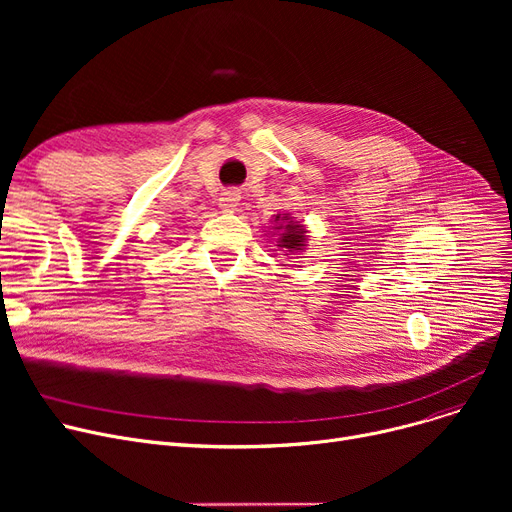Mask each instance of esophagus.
Instances as JSON below:
<instances>
[{"mask_svg":"<svg viewBox=\"0 0 512 512\" xmlns=\"http://www.w3.org/2000/svg\"><path fill=\"white\" fill-rule=\"evenodd\" d=\"M238 201H240V193L236 191V188H230V191H224V193L220 195V207H222L224 211H234L236 205H238Z\"/></svg>","mask_w":512,"mask_h":512,"instance_id":"34e87169","label":"esophagus"}]
</instances>
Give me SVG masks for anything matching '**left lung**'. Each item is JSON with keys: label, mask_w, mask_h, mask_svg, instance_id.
<instances>
[{"label": "left lung", "mask_w": 512, "mask_h": 512, "mask_svg": "<svg viewBox=\"0 0 512 512\" xmlns=\"http://www.w3.org/2000/svg\"><path fill=\"white\" fill-rule=\"evenodd\" d=\"M278 218H280V215H276V220ZM278 242H280L278 247H282L286 251H301L305 247V228L301 224H292V222L286 224V228L282 232V238Z\"/></svg>", "instance_id": "1"}]
</instances>
